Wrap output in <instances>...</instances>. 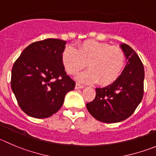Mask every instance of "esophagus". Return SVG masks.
<instances>
[{"label":"esophagus","mask_w":156,"mask_h":156,"mask_svg":"<svg viewBox=\"0 0 156 156\" xmlns=\"http://www.w3.org/2000/svg\"><path fill=\"white\" fill-rule=\"evenodd\" d=\"M84 88V85H81L79 83H76V85H75V88L76 89H79V88Z\"/></svg>","instance_id":"1"}]
</instances>
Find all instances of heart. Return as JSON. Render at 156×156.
Here are the masks:
<instances>
[{
    "label": "heart",
    "mask_w": 156,
    "mask_h": 156,
    "mask_svg": "<svg viewBox=\"0 0 156 156\" xmlns=\"http://www.w3.org/2000/svg\"><path fill=\"white\" fill-rule=\"evenodd\" d=\"M65 70L70 75H75L88 64L89 69L81 74L78 80L108 85L119 78L124 68L126 56L119 47L105 42L88 40L75 49L65 48L62 55Z\"/></svg>",
    "instance_id": "obj_1"
}]
</instances>
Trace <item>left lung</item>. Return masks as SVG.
<instances>
[{
  "label": "left lung",
  "mask_w": 156,
  "mask_h": 156,
  "mask_svg": "<svg viewBox=\"0 0 156 156\" xmlns=\"http://www.w3.org/2000/svg\"><path fill=\"white\" fill-rule=\"evenodd\" d=\"M121 48L128 60L122 75L112 85L95 88V98L86 104L90 114L105 123H115L128 119L143 98V64L130 46L122 44Z\"/></svg>",
  "instance_id": "8db88e82"
}]
</instances>
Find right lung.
Masks as SVG:
<instances>
[{"label": "right lung", "mask_w": 156, "mask_h": 156, "mask_svg": "<svg viewBox=\"0 0 156 156\" xmlns=\"http://www.w3.org/2000/svg\"><path fill=\"white\" fill-rule=\"evenodd\" d=\"M66 41L48 38L34 42L13 65L11 85L19 106L37 119L55 114L75 82L65 71L62 55Z\"/></svg>", "instance_id": "1"}]
</instances>
